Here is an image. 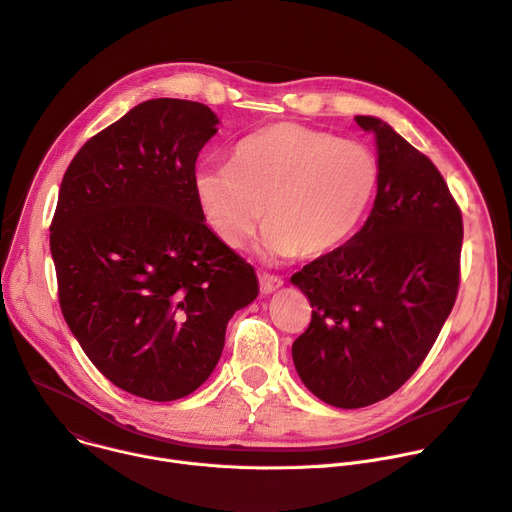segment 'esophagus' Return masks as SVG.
Masks as SVG:
<instances>
[{
    "instance_id": "esophagus-1",
    "label": "esophagus",
    "mask_w": 512,
    "mask_h": 512,
    "mask_svg": "<svg viewBox=\"0 0 512 512\" xmlns=\"http://www.w3.org/2000/svg\"><path fill=\"white\" fill-rule=\"evenodd\" d=\"M282 286H284L282 277L269 275V273H261V275H259V288H261V294H263V296L273 294L275 290H280Z\"/></svg>"
}]
</instances>
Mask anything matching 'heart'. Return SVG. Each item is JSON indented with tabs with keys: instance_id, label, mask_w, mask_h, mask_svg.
Masks as SVG:
<instances>
[{
	"instance_id": "1",
	"label": "heart",
	"mask_w": 512,
	"mask_h": 512,
	"mask_svg": "<svg viewBox=\"0 0 512 512\" xmlns=\"http://www.w3.org/2000/svg\"><path fill=\"white\" fill-rule=\"evenodd\" d=\"M192 185L204 220L228 247H243L265 210L269 222L257 245L263 257H318L365 218L380 161L361 143L280 122L243 138L232 163H198Z\"/></svg>"
}]
</instances>
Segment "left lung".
<instances>
[{
	"label": "left lung",
	"mask_w": 512,
	"mask_h": 512,
	"mask_svg": "<svg viewBox=\"0 0 512 512\" xmlns=\"http://www.w3.org/2000/svg\"><path fill=\"white\" fill-rule=\"evenodd\" d=\"M380 185L365 224L292 275L312 306L292 345L302 384L337 408L394 394L418 369L455 304L461 212L437 167L376 116Z\"/></svg>",
	"instance_id": "8db88e82"
}]
</instances>
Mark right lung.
I'll list each match as a JSON object with an SVG mask.
<instances>
[{
	"mask_svg": "<svg viewBox=\"0 0 512 512\" xmlns=\"http://www.w3.org/2000/svg\"><path fill=\"white\" fill-rule=\"evenodd\" d=\"M218 124L198 102L134 106L73 157L51 224L73 337L114 386L153 402L210 378L228 320L259 294L255 269L206 226L194 196Z\"/></svg>",
	"mask_w": 512,
	"mask_h": 512,
	"instance_id": "1",
	"label": "right lung"
}]
</instances>
